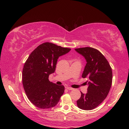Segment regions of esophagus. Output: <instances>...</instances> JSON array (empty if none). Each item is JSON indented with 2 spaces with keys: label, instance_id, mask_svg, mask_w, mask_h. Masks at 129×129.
I'll return each instance as SVG.
<instances>
[{
  "label": "esophagus",
  "instance_id": "esophagus-1",
  "mask_svg": "<svg viewBox=\"0 0 129 129\" xmlns=\"http://www.w3.org/2000/svg\"><path fill=\"white\" fill-rule=\"evenodd\" d=\"M66 88L68 90H73L74 88H71V87H66Z\"/></svg>",
  "mask_w": 129,
  "mask_h": 129
}]
</instances>
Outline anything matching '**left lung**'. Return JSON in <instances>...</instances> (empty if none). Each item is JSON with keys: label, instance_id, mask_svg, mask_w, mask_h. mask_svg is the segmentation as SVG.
Instances as JSON below:
<instances>
[{"label": "left lung", "instance_id": "8db88e82", "mask_svg": "<svg viewBox=\"0 0 129 129\" xmlns=\"http://www.w3.org/2000/svg\"><path fill=\"white\" fill-rule=\"evenodd\" d=\"M75 50L86 59L82 77L88 78L86 82L87 92H81L77 105L81 109L91 110L102 103L109 93L112 80V70L107 59L98 50L90 47Z\"/></svg>", "mask_w": 129, "mask_h": 129}]
</instances>
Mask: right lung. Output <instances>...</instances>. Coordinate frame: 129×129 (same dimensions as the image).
Here are the masks:
<instances>
[{
  "mask_svg": "<svg viewBox=\"0 0 129 129\" xmlns=\"http://www.w3.org/2000/svg\"><path fill=\"white\" fill-rule=\"evenodd\" d=\"M71 49L46 42L38 46L30 55L22 71V84L31 102L41 109L55 106L65 88L49 79L55 71L57 59L69 53Z\"/></svg>",
  "mask_w": 129,
  "mask_h": 129,
  "instance_id": "add662e5",
  "label": "right lung"
}]
</instances>
